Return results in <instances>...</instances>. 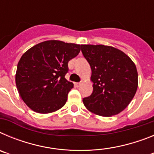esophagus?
Here are the masks:
<instances>
[{"instance_id":"obj_1","label":"esophagus","mask_w":154,"mask_h":154,"mask_svg":"<svg viewBox=\"0 0 154 154\" xmlns=\"http://www.w3.org/2000/svg\"><path fill=\"white\" fill-rule=\"evenodd\" d=\"M81 82H76V83H75V85L76 87H79L81 85Z\"/></svg>"}]
</instances>
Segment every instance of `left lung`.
Here are the masks:
<instances>
[{"label":"left lung","mask_w":154,"mask_h":154,"mask_svg":"<svg viewBox=\"0 0 154 154\" xmlns=\"http://www.w3.org/2000/svg\"><path fill=\"white\" fill-rule=\"evenodd\" d=\"M82 55L92 70L93 91L83 99L91 112L111 116L121 112L130 104L138 87L135 64L123 51L103 45H82Z\"/></svg>","instance_id":"1"}]
</instances>
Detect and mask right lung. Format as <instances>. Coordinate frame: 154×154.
I'll use <instances>...</instances> for the list:
<instances>
[{
    "instance_id": "right-lung-1",
    "label": "right lung",
    "mask_w": 154,
    "mask_h": 154,
    "mask_svg": "<svg viewBox=\"0 0 154 154\" xmlns=\"http://www.w3.org/2000/svg\"><path fill=\"white\" fill-rule=\"evenodd\" d=\"M80 45L49 40L24 52L17 64L15 82L23 101L38 113L55 112L65 106L73 83L65 75L68 63L79 55Z\"/></svg>"
}]
</instances>
